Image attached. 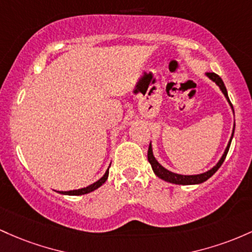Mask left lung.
<instances>
[{"mask_svg":"<svg viewBox=\"0 0 252 252\" xmlns=\"http://www.w3.org/2000/svg\"><path fill=\"white\" fill-rule=\"evenodd\" d=\"M207 76L211 78L212 81L216 82V83L219 86V88L221 89V92L224 93L225 97L227 98L228 103L231 104V107H232V103H231L230 98H228V95H227V90H226V87L224 84V82H222L221 78L219 77V76L217 75V73L214 72H207ZM233 109V107H232ZM233 132H234V128H233ZM233 132H232V137H233ZM232 137H231L230 141H228V145L227 148H226L224 155H222V157L220 158V160L218 162V164L214 168H212L211 170H208L207 172H203V174H200V175H179V174H175V172H171L169 170H166L165 168H163L162 165H160L159 163L157 162L156 159H155L154 157V154H152V148H151V144H150L149 146V151H148V160L151 164L152 166V170H154L155 174L157 175L159 179H162L164 181H166V182H170V183H175V185H197V183H202L205 182V181H207L210 179L211 176H213L214 174H216V171L221 166V164L224 163L225 158H226V155H227L228 152V149H230V145H231V141H232Z\"/></svg>","mask_w":252,"mask_h":252,"instance_id":"1","label":"left lung"}]
</instances>
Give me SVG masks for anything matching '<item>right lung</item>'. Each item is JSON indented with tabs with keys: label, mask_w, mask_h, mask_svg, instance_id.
Here are the masks:
<instances>
[{
	"label": "right lung",
	"mask_w": 252,
	"mask_h": 252,
	"mask_svg": "<svg viewBox=\"0 0 252 252\" xmlns=\"http://www.w3.org/2000/svg\"><path fill=\"white\" fill-rule=\"evenodd\" d=\"M108 170L106 171V174L103 175L102 177H101L100 180L96 181L95 183H93V185L88 186V187L86 188H82V189H77V190H70V191H59L61 194H64V195H83V194H88L90 191L95 190V189H97L98 187H101V186L103 185L104 182H106L107 179H108Z\"/></svg>",
	"instance_id": "right-lung-1"
}]
</instances>
